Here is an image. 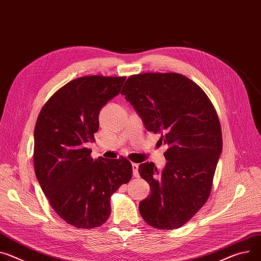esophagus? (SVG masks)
<instances>
[{
  "label": "esophagus",
  "mask_w": 261,
  "mask_h": 261,
  "mask_svg": "<svg viewBox=\"0 0 261 261\" xmlns=\"http://www.w3.org/2000/svg\"><path fill=\"white\" fill-rule=\"evenodd\" d=\"M133 166V174L135 177H139L140 174H139V164H136V163H133L132 164Z\"/></svg>",
  "instance_id": "34e87169"
}]
</instances>
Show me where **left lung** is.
Listing matches in <instances>:
<instances>
[{"label":"left lung","instance_id":"left-lung-1","mask_svg":"<svg viewBox=\"0 0 261 261\" xmlns=\"http://www.w3.org/2000/svg\"><path fill=\"white\" fill-rule=\"evenodd\" d=\"M121 94L141 117L145 128L161 134L168 145L166 165H139L150 194L139 204L145 223L161 230L184 226L210 195L223 149L222 128L210 99L178 73H142L127 78Z\"/></svg>","mask_w":261,"mask_h":261}]
</instances>
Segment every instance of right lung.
<instances>
[{
    "label": "right lung",
    "mask_w": 261,
    "mask_h": 261,
    "mask_svg": "<svg viewBox=\"0 0 261 261\" xmlns=\"http://www.w3.org/2000/svg\"><path fill=\"white\" fill-rule=\"evenodd\" d=\"M126 77L84 76L56 91L39 112L34 128V170L57 215L79 229L103 225L111 196L129 182L127 159L94 160L88 142L99 127V112L117 96Z\"/></svg>",
    "instance_id": "right-lung-1"
}]
</instances>
